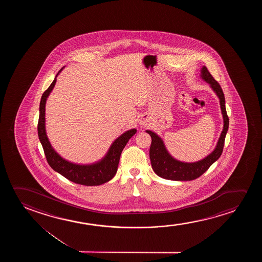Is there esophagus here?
Here are the masks:
<instances>
[{"mask_svg":"<svg viewBox=\"0 0 262 262\" xmlns=\"http://www.w3.org/2000/svg\"><path fill=\"white\" fill-rule=\"evenodd\" d=\"M140 124L141 125H147V119L146 118H141L140 119Z\"/></svg>","mask_w":262,"mask_h":262,"instance_id":"1","label":"esophagus"}]
</instances>
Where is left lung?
I'll use <instances>...</instances> for the list:
<instances>
[{
  "label": "left lung",
  "mask_w": 262,
  "mask_h": 262,
  "mask_svg": "<svg viewBox=\"0 0 262 262\" xmlns=\"http://www.w3.org/2000/svg\"><path fill=\"white\" fill-rule=\"evenodd\" d=\"M201 79L209 84L213 91L219 98L220 107L222 112L224 127L222 133L219 137V141L215 149L206 158L200 161L193 163H187L177 160L169 154L165 147L164 141L157 133L147 129L146 133L151 136L150 148H149V158L151 165L154 172L162 178L172 181H191L197 179L208 170L212 164H214L222 154L225 139L229 127V118L227 116L226 110V100L221 86L219 82L212 77L206 66H203L201 70Z\"/></svg>",
  "instance_id": "8db88e82"
}]
</instances>
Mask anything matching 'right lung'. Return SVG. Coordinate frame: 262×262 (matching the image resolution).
<instances>
[{"instance_id":"1","label":"right lung","mask_w":262,"mask_h":262,"mask_svg":"<svg viewBox=\"0 0 262 262\" xmlns=\"http://www.w3.org/2000/svg\"><path fill=\"white\" fill-rule=\"evenodd\" d=\"M64 67L58 72L49 88L43 92L41 97L39 105V119L37 124V133L40 142L42 144L43 152L46 155L47 162L55 172L64 176L65 178L73 183L86 185V186H97L103 183H107L114 178L118 168L119 160L122 151L126 146L129 139L137 133L136 129H132L122 133L113 142L109 147L107 153L99 161L90 165H79L68 161L61 158L54 147H52L48 140L46 130V103L52 90L56 83V78Z\"/></svg>"}]
</instances>
